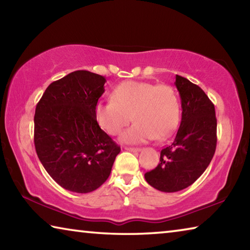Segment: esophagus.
Instances as JSON below:
<instances>
[{"mask_svg":"<svg viewBox=\"0 0 250 250\" xmlns=\"http://www.w3.org/2000/svg\"><path fill=\"white\" fill-rule=\"evenodd\" d=\"M125 150L130 151V152H139L141 149H140V147H129V146H125Z\"/></svg>","mask_w":250,"mask_h":250,"instance_id":"esophagus-1","label":"esophagus"}]
</instances>
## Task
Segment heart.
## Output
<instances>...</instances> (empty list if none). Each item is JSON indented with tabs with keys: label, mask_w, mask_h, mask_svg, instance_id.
Instances as JSON below:
<instances>
[{
	"label": "heart",
	"mask_w": 250,
	"mask_h": 250,
	"mask_svg": "<svg viewBox=\"0 0 250 250\" xmlns=\"http://www.w3.org/2000/svg\"><path fill=\"white\" fill-rule=\"evenodd\" d=\"M111 97L112 100L97 103L95 118L101 129L110 135H117L132 116L134 124L122 133V142L166 140L179 125V98L167 84L130 80L118 84Z\"/></svg>",
	"instance_id": "heart-1"
}]
</instances>
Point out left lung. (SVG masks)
Masks as SVG:
<instances>
[{
	"label": "left lung",
	"mask_w": 250,
	"mask_h": 250,
	"mask_svg": "<svg viewBox=\"0 0 250 250\" xmlns=\"http://www.w3.org/2000/svg\"><path fill=\"white\" fill-rule=\"evenodd\" d=\"M182 120L174 140L161 151L158 167L145 174L161 192H179L192 185L208 167L216 150L215 107L197 84L176 75Z\"/></svg>",
	"instance_id": "obj_1"
}]
</instances>
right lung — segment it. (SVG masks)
I'll return each instance as SVG.
<instances>
[{"instance_id": "add662e5", "label": "right lung", "mask_w": 250, "mask_h": 250, "mask_svg": "<svg viewBox=\"0 0 250 250\" xmlns=\"http://www.w3.org/2000/svg\"><path fill=\"white\" fill-rule=\"evenodd\" d=\"M104 83V76L76 70L50 83L36 105L37 156L50 177L70 192L100 188L120 152L95 118Z\"/></svg>"}]
</instances>
